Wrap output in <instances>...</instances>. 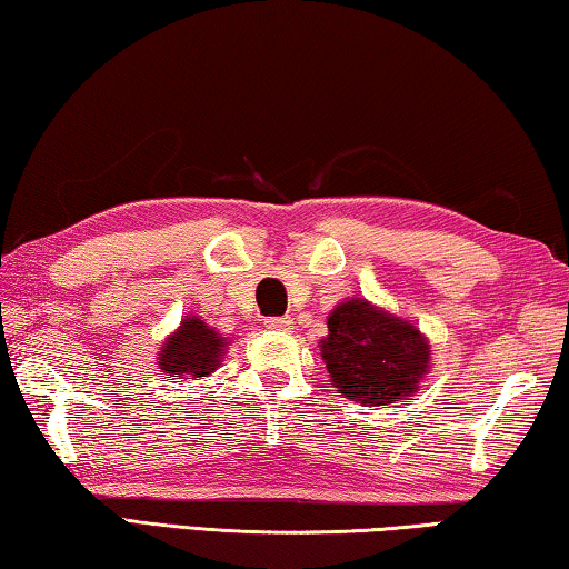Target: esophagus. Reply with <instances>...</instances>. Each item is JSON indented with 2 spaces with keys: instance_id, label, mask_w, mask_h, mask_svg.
Wrapping results in <instances>:
<instances>
[{
  "instance_id": "1",
  "label": "esophagus",
  "mask_w": 569,
  "mask_h": 569,
  "mask_svg": "<svg viewBox=\"0 0 569 569\" xmlns=\"http://www.w3.org/2000/svg\"><path fill=\"white\" fill-rule=\"evenodd\" d=\"M266 327L278 329V332H291L293 321H291V317H273V319H266Z\"/></svg>"
}]
</instances>
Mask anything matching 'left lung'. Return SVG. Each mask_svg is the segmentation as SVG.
<instances>
[{
    "label": "left lung",
    "instance_id": "1",
    "mask_svg": "<svg viewBox=\"0 0 569 569\" xmlns=\"http://www.w3.org/2000/svg\"><path fill=\"white\" fill-rule=\"evenodd\" d=\"M321 339L332 386L362 406L413 401L429 372L431 347L419 327L366 299L337 303Z\"/></svg>",
    "mask_w": 569,
    "mask_h": 569
}]
</instances>
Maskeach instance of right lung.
I'll return each mask as SVG.
<instances>
[{
  "label": "right lung",
  "instance_id": "right-lung-1",
  "mask_svg": "<svg viewBox=\"0 0 569 569\" xmlns=\"http://www.w3.org/2000/svg\"><path fill=\"white\" fill-rule=\"evenodd\" d=\"M227 339L199 317H186L181 327L160 347L158 366L171 380H199L214 372L222 362Z\"/></svg>",
  "mask_w": 569,
  "mask_h": 569
}]
</instances>
